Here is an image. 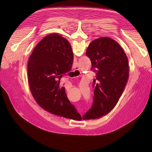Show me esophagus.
Returning <instances> with one entry per match:
<instances>
[{"mask_svg": "<svg viewBox=\"0 0 152 152\" xmlns=\"http://www.w3.org/2000/svg\"><path fill=\"white\" fill-rule=\"evenodd\" d=\"M75 70H76V71H77V70H78V69H77V68H76V69H75Z\"/></svg>", "mask_w": 152, "mask_h": 152, "instance_id": "obj_1", "label": "esophagus"}]
</instances>
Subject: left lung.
<instances>
[{"instance_id": "left-lung-1", "label": "left lung", "mask_w": 152, "mask_h": 152, "mask_svg": "<svg viewBox=\"0 0 152 152\" xmlns=\"http://www.w3.org/2000/svg\"><path fill=\"white\" fill-rule=\"evenodd\" d=\"M86 55L95 68L94 103L83 119H98L110 113L117 104L129 78L128 59L122 47L112 38L92 41Z\"/></svg>"}]
</instances>
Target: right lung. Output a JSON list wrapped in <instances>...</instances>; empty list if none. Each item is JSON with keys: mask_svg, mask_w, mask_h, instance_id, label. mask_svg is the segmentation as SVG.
Here are the masks:
<instances>
[{"mask_svg": "<svg viewBox=\"0 0 152 152\" xmlns=\"http://www.w3.org/2000/svg\"><path fill=\"white\" fill-rule=\"evenodd\" d=\"M73 53L68 40L57 33L44 37L28 62L30 91L37 104L49 113L81 121V116L66 97L60 79L70 71Z\"/></svg>", "mask_w": 152, "mask_h": 152, "instance_id": "obj_1", "label": "right lung"}]
</instances>
